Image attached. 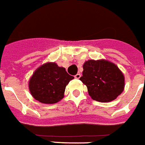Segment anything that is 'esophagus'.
<instances>
[{"label":"esophagus","instance_id":"obj_1","mask_svg":"<svg viewBox=\"0 0 145 145\" xmlns=\"http://www.w3.org/2000/svg\"><path fill=\"white\" fill-rule=\"evenodd\" d=\"M80 77H81V74H80V73H77V74H76L74 76V77H75V78H76V79H79V78H80Z\"/></svg>","mask_w":145,"mask_h":145}]
</instances>
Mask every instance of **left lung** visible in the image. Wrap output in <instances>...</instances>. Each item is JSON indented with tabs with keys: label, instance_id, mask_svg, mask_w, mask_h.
<instances>
[{
	"label": "left lung",
	"instance_id": "obj_1",
	"mask_svg": "<svg viewBox=\"0 0 145 145\" xmlns=\"http://www.w3.org/2000/svg\"><path fill=\"white\" fill-rule=\"evenodd\" d=\"M80 80L96 101L110 102L124 90V75L113 63L106 60H89L84 64Z\"/></svg>",
	"mask_w": 145,
	"mask_h": 145
}]
</instances>
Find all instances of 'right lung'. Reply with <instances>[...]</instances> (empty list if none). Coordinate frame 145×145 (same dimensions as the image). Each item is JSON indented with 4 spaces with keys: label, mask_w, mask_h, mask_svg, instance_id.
<instances>
[{
    "label": "right lung",
    "mask_w": 145,
    "mask_h": 145,
    "mask_svg": "<svg viewBox=\"0 0 145 145\" xmlns=\"http://www.w3.org/2000/svg\"><path fill=\"white\" fill-rule=\"evenodd\" d=\"M74 77L55 63H46L34 72L29 82L30 93L36 100L52 104L64 97L65 87Z\"/></svg>",
    "instance_id": "add662e5"
}]
</instances>
